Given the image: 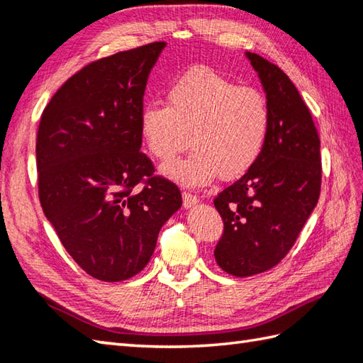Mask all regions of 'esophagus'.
Wrapping results in <instances>:
<instances>
[{
	"label": "esophagus",
	"instance_id": "1",
	"mask_svg": "<svg viewBox=\"0 0 363 363\" xmlns=\"http://www.w3.org/2000/svg\"><path fill=\"white\" fill-rule=\"evenodd\" d=\"M182 201H184V209H191V207H195L199 203V199L195 195L184 191V194H182Z\"/></svg>",
	"mask_w": 363,
	"mask_h": 363
}]
</instances>
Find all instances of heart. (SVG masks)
Listing matches in <instances>:
<instances>
[{"label":"heart","mask_w":363,"mask_h":363,"mask_svg":"<svg viewBox=\"0 0 363 363\" xmlns=\"http://www.w3.org/2000/svg\"><path fill=\"white\" fill-rule=\"evenodd\" d=\"M168 104L150 101L140 111V133L152 156L172 159L187 145L186 157L162 165L160 173L181 186L203 187L218 174L234 179L256 164L268 137L265 95L211 68H194L172 82Z\"/></svg>","instance_id":"obj_1"}]
</instances>
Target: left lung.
<instances>
[{
	"label": "left lung",
	"mask_w": 363,
	"mask_h": 363,
	"mask_svg": "<svg viewBox=\"0 0 363 363\" xmlns=\"http://www.w3.org/2000/svg\"><path fill=\"white\" fill-rule=\"evenodd\" d=\"M246 57L257 72L272 120L256 164L213 201L225 223L215 260L237 277L279 264L321 189L320 138L299 91L279 67L256 52L246 51Z\"/></svg>",
	"instance_id": "left-lung-1"
}]
</instances>
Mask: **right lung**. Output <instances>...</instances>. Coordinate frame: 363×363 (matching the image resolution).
Segmentation results:
<instances>
[{"mask_svg":"<svg viewBox=\"0 0 363 363\" xmlns=\"http://www.w3.org/2000/svg\"><path fill=\"white\" fill-rule=\"evenodd\" d=\"M165 42L84 67L42 113L35 154L46 220L87 274L126 281L148 264L160 228L182 204L140 152L146 81ZM145 182L142 191H134Z\"/></svg>","mask_w":363,"mask_h":363,"instance_id":"add662e5","label":"right lung"}]
</instances>
